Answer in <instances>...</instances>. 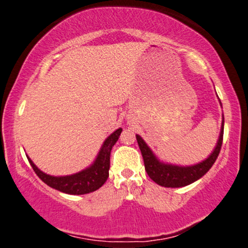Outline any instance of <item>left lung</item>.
<instances>
[{
  "label": "left lung",
  "mask_w": 248,
  "mask_h": 248,
  "mask_svg": "<svg viewBox=\"0 0 248 248\" xmlns=\"http://www.w3.org/2000/svg\"><path fill=\"white\" fill-rule=\"evenodd\" d=\"M221 105V104H220ZM224 136V115L223 122H221L220 135H219L218 142L213 152L210 156L202 161L201 163L193 164V166H173V164L163 163L155 156L148 144L143 141L140 135H136L139 147H140L142 157H143L144 168L150 178L158 186L164 187H182L189 186L197 179L203 177L205 173L211 169L216 160H217L219 152H220L221 143H223Z\"/></svg>",
  "instance_id": "obj_1"
}]
</instances>
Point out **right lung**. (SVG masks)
Wrapping results in <instances>:
<instances>
[{
	"label": "right lung",
	"instance_id": "right-lung-1",
	"mask_svg": "<svg viewBox=\"0 0 248 248\" xmlns=\"http://www.w3.org/2000/svg\"><path fill=\"white\" fill-rule=\"evenodd\" d=\"M122 132V128L116 129L114 133L110 134L105 140L102 144L100 152L96 156L95 161L93 162L92 166L81 171L73 173L69 176H51L47 173L43 172L35 166L32 161L28 156L29 163L32 167L33 171L36 175L44 182L45 184L58 190V191L69 193V195H85L98 190L105 184L108 178V170H109V157L110 150L116 141L119 140V136Z\"/></svg>",
	"mask_w": 248,
	"mask_h": 248
}]
</instances>
